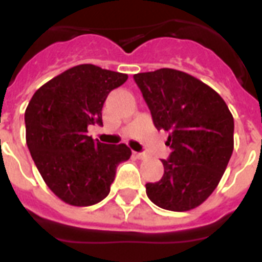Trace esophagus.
<instances>
[{
	"instance_id": "obj_1",
	"label": "esophagus",
	"mask_w": 262,
	"mask_h": 262,
	"mask_svg": "<svg viewBox=\"0 0 262 262\" xmlns=\"http://www.w3.org/2000/svg\"><path fill=\"white\" fill-rule=\"evenodd\" d=\"M133 154H135V156L137 159H145V158H147V155H145L144 152H133Z\"/></svg>"
}]
</instances>
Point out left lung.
<instances>
[{
  "instance_id": "1",
  "label": "left lung",
  "mask_w": 262,
  "mask_h": 262,
  "mask_svg": "<svg viewBox=\"0 0 262 262\" xmlns=\"http://www.w3.org/2000/svg\"><path fill=\"white\" fill-rule=\"evenodd\" d=\"M158 130L172 149L162 160L159 182L147 183L148 199L174 212L190 211L212 194L234 149V118L215 90L175 69L133 76Z\"/></svg>"
}]
</instances>
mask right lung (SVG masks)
I'll list each match as a JSON object with an SVG mask.
<instances>
[{"instance_id": "obj_1", "label": "right lung", "mask_w": 262, "mask_h": 262, "mask_svg": "<svg viewBox=\"0 0 262 262\" xmlns=\"http://www.w3.org/2000/svg\"><path fill=\"white\" fill-rule=\"evenodd\" d=\"M127 75L91 63L68 69L43 84L27 106L26 140L43 181L63 203L90 207L106 199L117 166L130 158L125 144H103L88 136L102 123L107 95Z\"/></svg>"}]
</instances>
